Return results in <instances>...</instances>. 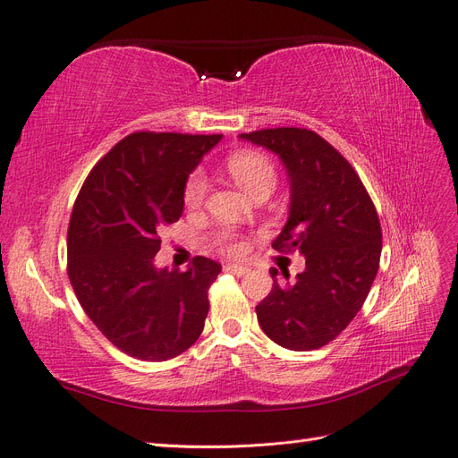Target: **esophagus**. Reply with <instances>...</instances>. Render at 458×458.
Listing matches in <instances>:
<instances>
[{"label": "esophagus", "mask_w": 458, "mask_h": 458, "mask_svg": "<svg viewBox=\"0 0 458 458\" xmlns=\"http://www.w3.org/2000/svg\"><path fill=\"white\" fill-rule=\"evenodd\" d=\"M225 271H229V273H233V275H239V276H242V275H246V273H248V267H246V266H242V263H227V266H225Z\"/></svg>", "instance_id": "34e87169"}]
</instances>
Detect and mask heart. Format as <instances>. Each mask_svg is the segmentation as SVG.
I'll list each match as a JSON object with an SVG mask.
<instances>
[{"instance_id": "heart-1", "label": "heart", "mask_w": 458, "mask_h": 458, "mask_svg": "<svg viewBox=\"0 0 458 458\" xmlns=\"http://www.w3.org/2000/svg\"><path fill=\"white\" fill-rule=\"evenodd\" d=\"M229 172L234 179H237L239 185L244 187L250 195H254V192L263 185H275V179H276L271 160L266 155H261V152H254V150H242V152H237V155H233L229 158ZM206 192H208L206 172L200 168L192 170L183 187L185 206L199 208L206 199ZM216 242L221 250L231 256H239L246 250L244 242H241L237 237H234V233L231 231H221L217 234Z\"/></svg>"}]
</instances>
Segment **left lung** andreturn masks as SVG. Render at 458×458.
<instances>
[{
    "label": "left lung",
    "mask_w": 458,
    "mask_h": 458,
    "mask_svg": "<svg viewBox=\"0 0 458 458\" xmlns=\"http://www.w3.org/2000/svg\"><path fill=\"white\" fill-rule=\"evenodd\" d=\"M279 155L290 177V214L273 241L276 252L306 256L290 284L276 283L256 306L261 330L293 352H311L335 340L363 308L382 252L377 208L352 164L306 128L241 133ZM288 281V273H283Z\"/></svg>",
    "instance_id": "obj_1"
}]
</instances>
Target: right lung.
<instances>
[{"label": "right lung", "instance_id": "1", "mask_svg": "<svg viewBox=\"0 0 458 458\" xmlns=\"http://www.w3.org/2000/svg\"><path fill=\"white\" fill-rule=\"evenodd\" d=\"M221 135L135 131L86 177L68 224V279L108 342L141 361H165L199 340L221 266L157 269L160 229L183 214V187Z\"/></svg>", "mask_w": 458, "mask_h": 458}]
</instances>
